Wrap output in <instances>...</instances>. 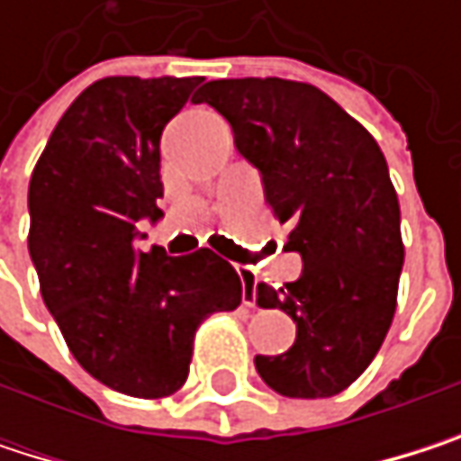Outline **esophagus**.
Here are the masks:
<instances>
[{
	"label": "esophagus",
	"instance_id": "34e87169",
	"mask_svg": "<svg viewBox=\"0 0 461 461\" xmlns=\"http://www.w3.org/2000/svg\"><path fill=\"white\" fill-rule=\"evenodd\" d=\"M237 275L242 280V304L245 307H253L256 304V285H258V277L250 267L245 264H237Z\"/></svg>",
	"mask_w": 461,
	"mask_h": 461
}]
</instances>
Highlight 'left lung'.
<instances>
[{
    "label": "left lung",
    "instance_id": "1",
    "mask_svg": "<svg viewBox=\"0 0 461 461\" xmlns=\"http://www.w3.org/2000/svg\"><path fill=\"white\" fill-rule=\"evenodd\" d=\"M213 106L237 151L261 173L267 203L302 256L299 280L258 285L264 310L296 322L283 355H256L258 376L285 398H330L376 357L403 269L401 205L371 133L322 90L291 79H213Z\"/></svg>",
    "mask_w": 461,
    "mask_h": 461
}]
</instances>
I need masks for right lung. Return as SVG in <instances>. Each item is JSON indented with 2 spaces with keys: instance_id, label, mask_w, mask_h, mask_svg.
I'll use <instances>...</instances> for the list:
<instances>
[{
  "instance_id": "1",
  "label": "right lung",
  "mask_w": 461,
  "mask_h": 461,
  "mask_svg": "<svg viewBox=\"0 0 461 461\" xmlns=\"http://www.w3.org/2000/svg\"><path fill=\"white\" fill-rule=\"evenodd\" d=\"M200 77H106L55 125L29 184V253L77 363L101 384L165 398L189 376L194 330L237 310L242 283L208 248L139 250L162 211L159 136Z\"/></svg>"
}]
</instances>
